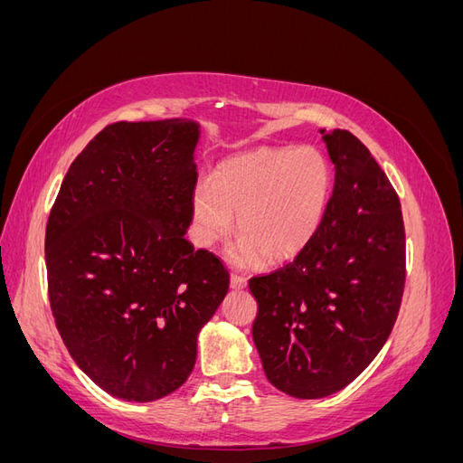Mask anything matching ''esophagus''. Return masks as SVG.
<instances>
[{
	"label": "esophagus",
	"mask_w": 463,
	"mask_h": 463,
	"mask_svg": "<svg viewBox=\"0 0 463 463\" xmlns=\"http://www.w3.org/2000/svg\"><path fill=\"white\" fill-rule=\"evenodd\" d=\"M230 286H232V289H243L247 286V278H243L240 274H232Z\"/></svg>",
	"instance_id": "1"
}]
</instances>
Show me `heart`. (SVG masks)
I'll return each mask as SVG.
<instances>
[{
	"label": "heart",
	"mask_w": 463,
	"mask_h": 463,
	"mask_svg": "<svg viewBox=\"0 0 463 463\" xmlns=\"http://www.w3.org/2000/svg\"><path fill=\"white\" fill-rule=\"evenodd\" d=\"M332 193L326 158L313 146H259L222 160L213 179L191 194L194 243L210 249L241 232L228 257L255 266L288 262L309 247L325 222Z\"/></svg>",
	"instance_id": "1"
}]
</instances>
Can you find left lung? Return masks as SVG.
Returning <instances> with one entry per match:
<instances>
[{"label": "left lung", "instance_id": "left-lung-1", "mask_svg": "<svg viewBox=\"0 0 463 463\" xmlns=\"http://www.w3.org/2000/svg\"><path fill=\"white\" fill-rule=\"evenodd\" d=\"M320 135L334 164L325 222L293 262L249 279L264 374L301 400L326 398L369 367L394 326L405 282L394 187L357 137Z\"/></svg>", "mask_w": 463, "mask_h": 463}]
</instances>
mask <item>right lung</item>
<instances>
[{
  "label": "right lung",
  "mask_w": 463,
  "mask_h": 463,
  "mask_svg": "<svg viewBox=\"0 0 463 463\" xmlns=\"http://www.w3.org/2000/svg\"><path fill=\"white\" fill-rule=\"evenodd\" d=\"M201 135L185 118L108 125L69 167L48 218L55 326L114 398L154 402L184 384L230 288L223 264L185 240Z\"/></svg>",
  "instance_id": "1"
}]
</instances>
